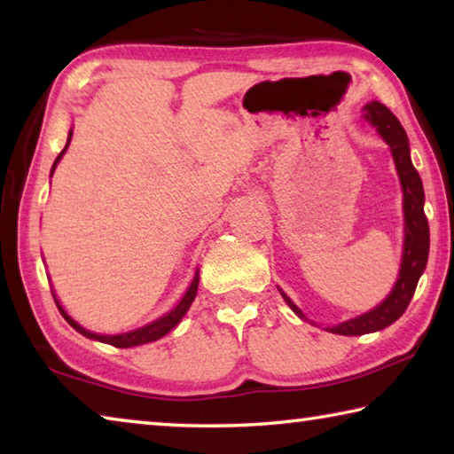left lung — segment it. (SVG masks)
I'll return each mask as SVG.
<instances>
[{
    "mask_svg": "<svg viewBox=\"0 0 454 454\" xmlns=\"http://www.w3.org/2000/svg\"><path fill=\"white\" fill-rule=\"evenodd\" d=\"M364 118L379 129V134L384 137V142L390 145L393 152L398 178L403 184L404 194V252H403V264L401 274L395 284L393 292H390L387 301L376 306L371 312L356 317L352 320L342 322L328 328L330 333L342 334V336H360L366 333H376V330L387 328L393 325L395 320L403 317V312L409 306L411 298L417 290V284L420 274L425 272L427 260H428V220L425 216V190H422L420 176L417 168L411 162V150H409V137H406L404 128L401 121L396 120L393 112L380 102H372L364 106ZM284 301L294 310L298 317L304 318L301 309L290 301V298L280 292Z\"/></svg>",
    "mask_w": 454,
    "mask_h": 454,
    "instance_id": "8db88e82",
    "label": "left lung"
}]
</instances>
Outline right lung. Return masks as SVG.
<instances>
[{
    "label": "right lung",
    "instance_id": "add662e5",
    "mask_svg": "<svg viewBox=\"0 0 454 454\" xmlns=\"http://www.w3.org/2000/svg\"><path fill=\"white\" fill-rule=\"evenodd\" d=\"M70 137H72V132H70V136H67V144H70ZM67 144H66V148H67ZM66 148L59 152V156L56 158V162H53V166H51V174H53V170H56V166H58V162H59V158L64 156ZM196 292H198V272H196V276H194V280H192L188 292H186V294H184V298H182V301L178 302V306H176L174 310L168 312L166 317H162L160 320L152 322V325H148V326H142V328H137V330H132V333L116 334V336H104V334L90 333V330L82 328V326L78 325V322H75L72 317H67L66 310L61 309L58 301H56V304H58V309H59V312H61V317H64V318L67 320V325H70L72 328L78 330L80 334L88 336V338H94V340H99V342L112 344V347H116V348H129V347H137V344L153 342V340H158V338H162V336H166L168 333H170V330H172V328H174L176 325H178V322L182 320L184 314L188 312L190 304L194 302ZM53 298H56V296H53Z\"/></svg>",
    "mask_w": 454,
    "mask_h": 454
}]
</instances>
